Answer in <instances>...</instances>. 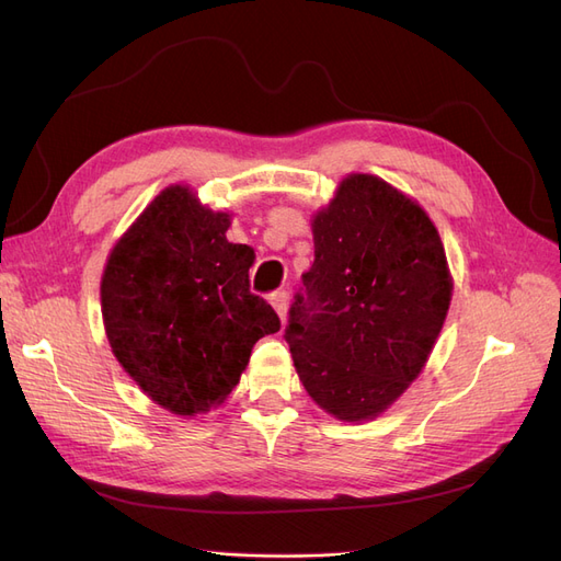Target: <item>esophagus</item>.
<instances>
[{
    "label": "esophagus",
    "mask_w": 561,
    "mask_h": 561,
    "mask_svg": "<svg viewBox=\"0 0 561 561\" xmlns=\"http://www.w3.org/2000/svg\"><path fill=\"white\" fill-rule=\"evenodd\" d=\"M268 301H271V307L276 309L280 322H285V318H287V293H274Z\"/></svg>",
    "instance_id": "obj_1"
}]
</instances>
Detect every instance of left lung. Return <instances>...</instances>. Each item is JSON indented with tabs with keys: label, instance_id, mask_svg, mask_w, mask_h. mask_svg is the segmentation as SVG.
Instances as JSON below:
<instances>
[{
	"label": "left lung",
	"instance_id": "left-lung-1",
	"mask_svg": "<svg viewBox=\"0 0 561 561\" xmlns=\"http://www.w3.org/2000/svg\"><path fill=\"white\" fill-rule=\"evenodd\" d=\"M316 260L287 320L299 381L339 421L383 414L426 367L451 301L445 245L414 198L351 173L311 219Z\"/></svg>",
	"mask_w": 561,
	"mask_h": 561
}]
</instances>
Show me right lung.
<instances>
[{"label": "right lung", "mask_w": 561, "mask_h": 561, "mask_svg": "<svg viewBox=\"0 0 561 561\" xmlns=\"http://www.w3.org/2000/svg\"><path fill=\"white\" fill-rule=\"evenodd\" d=\"M229 213L203 206L184 184L149 203L112 248L100 304L114 358L145 396L192 419L222 404L252 346L280 330L250 293V245L229 243Z\"/></svg>", "instance_id": "right-lung-1"}]
</instances>
